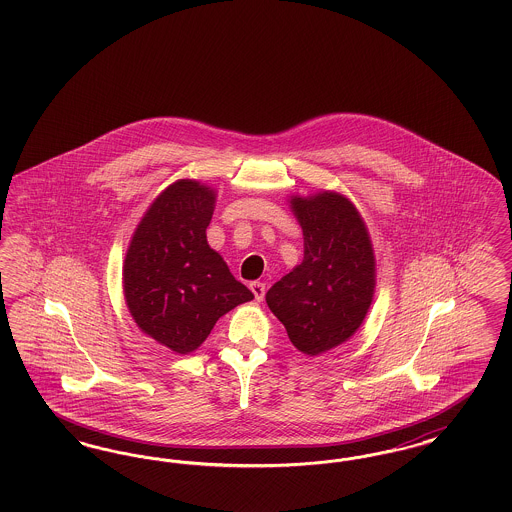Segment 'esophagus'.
I'll list each match as a JSON object with an SVG mask.
<instances>
[{
    "mask_svg": "<svg viewBox=\"0 0 512 512\" xmlns=\"http://www.w3.org/2000/svg\"><path fill=\"white\" fill-rule=\"evenodd\" d=\"M251 292L255 295L257 301H263L265 299V293H267V286L263 282H251Z\"/></svg>",
    "mask_w": 512,
    "mask_h": 512,
    "instance_id": "34e87169",
    "label": "esophagus"
}]
</instances>
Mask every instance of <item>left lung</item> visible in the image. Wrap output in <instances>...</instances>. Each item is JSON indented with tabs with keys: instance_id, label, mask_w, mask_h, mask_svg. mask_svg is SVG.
<instances>
[{
	"instance_id": "left-lung-1",
	"label": "left lung",
	"mask_w": 512,
	"mask_h": 512,
	"mask_svg": "<svg viewBox=\"0 0 512 512\" xmlns=\"http://www.w3.org/2000/svg\"><path fill=\"white\" fill-rule=\"evenodd\" d=\"M303 261L267 292L293 345L320 355L355 334L374 293V253L359 211L343 195L293 197Z\"/></svg>"
}]
</instances>
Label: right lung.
I'll return each mask as SVG.
<instances>
[{
  "instance_id": "obj_1",
  "label": "right lung",
  "mask_w": 512,
  "mask_h": 512,
  "mask_svg": "<svg viewBox=\"0 0 512 512\" xmlns=\"http://www.w3.org/2000/svg\"><path fill=\"white\" fill-rule=\"evenodd\" d=\"M215 192L178 180L138 224L124 259V297L136 324L174 353L197 349L222 315L251 301L207 244Z\"/></svg>"
}]
</instances>
